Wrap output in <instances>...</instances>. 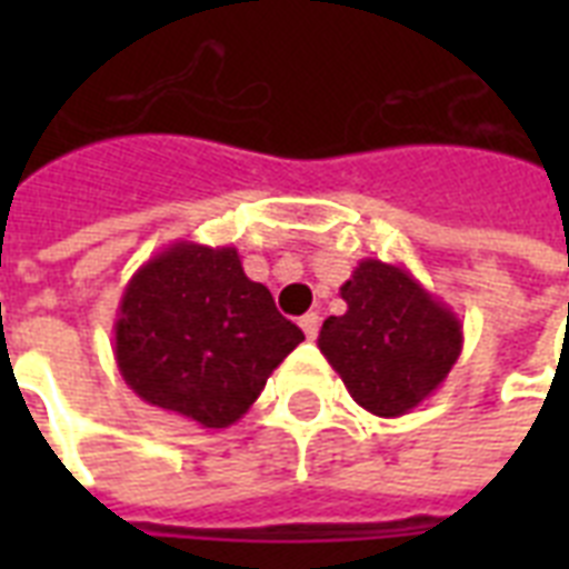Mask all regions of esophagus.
Segmentation results:
<instances>
[{
  "label": "esophagus",
  "instance_id": "34e87169",
  "mask_svg": "<svg viewBox=\"0 0 569 569\" xmlns=\"http://www.w3.org/2000/svg\"><path fill=\"white\" fill-rule=\"evenodd\" d=\"M301 330L307 333V339H316L319 337V312H307V316H301Z\"/></svg>",
  "mask_w": 569,
  "mask_h": 569
}]
</instances>
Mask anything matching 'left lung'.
I'll use <instances>...</instances> for the list:
<instances>
[{"label":"left lung","mask_w":569,"mask_h":569,"mask_svg":"<svg viewBox=\"0 0 569 569\" xmlns=\"http://www.w3.org/2000/svg\"><path fill=\"white\" fill-rule=\"evenodd\" d=\"M339 295L348 310L321 325V355L363 410L383 419L410 413L458 363V312L405 266L380 259L357 262Z\"/></svg>","instance_id":"obj_1"}]
</instances>
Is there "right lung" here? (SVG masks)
<instances>
[{
    "instance_id": "1",
    "label": "right lung",
    "mask_w": 569,
    "mask_h": 569,
    "mask_svg": "<svg viewBox=\"0 0 569 569\" xmlns=\"http://www.w3.org/2000/svg\"><path fill=\"white\" fill-rule=\"evenodd\" d=\"M303 342L236 248L173 241L138 268L114 321V360L141 401L200 428L239 422Z\"/></svg>"
}]
</instances>
